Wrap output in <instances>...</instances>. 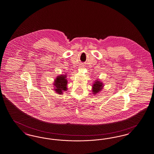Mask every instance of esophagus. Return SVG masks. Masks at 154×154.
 <instances>
[{
  "instance_id": "obj_1",
  "label": "esophagus",
  "mask_w": 154,
  "mask_h": 154,
  "mask_svg": "<svg viewBox=\"0 0 154 154\" xmlns=\"http://www.w3.org/2000/svg\"><path fill=\"white\" fill-rule=\"evenodd\" d=\"M84 68V66L83 65H81V66H80V67H79V68H80V69H83Z\"/></svg>"
}]
</instances>
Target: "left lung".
<instances>
[{
    "mask_svg": "<svg viewBox=\"0 0 154 154\" xmlns=\"http://www.w3.org/2000/svg\"><path fill=\"white\" fill-rule=\"evenodd\" d=\"M103 86H104V85L102 82L100 81L98 79L96 80L92 86L93 94H96L99 93V92H100L102 90Z\"/></svg>",
    "mask_w": 154,
    "mask_h": 154,
    "instance_id": "1",
    "label": "left lung"
}]
</instances>
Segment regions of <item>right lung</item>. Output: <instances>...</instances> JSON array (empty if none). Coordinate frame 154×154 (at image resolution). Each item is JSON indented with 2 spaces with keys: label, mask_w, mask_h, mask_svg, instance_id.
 Listing matches in <instances>:
<instances>
[{
  "label": "right lung",
  "mask_w": 154,
  "mask_h": 154,
  "mask_svg": "<svg viewBox=\"0 0 154 154\" xmlns=\"http://www.w3.org/2000/svg\"><path fill=\"white\" fill-rule=\"evenodd\" d=\"M68 81L66 80V75H60L55 79L53 85H54V91L60 94H62L63 91L67 90Z\"/></svg>",
  "instance_id": "add662e5"
}]
</instances>
